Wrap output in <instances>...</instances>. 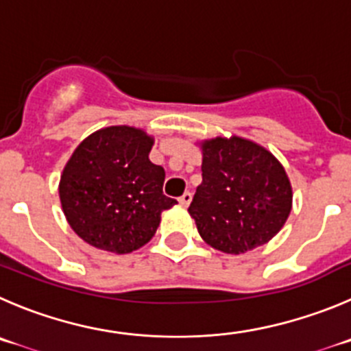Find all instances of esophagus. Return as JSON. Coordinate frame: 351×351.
<instances>
[{"mask_svg": "<svg viewBox=\"0 0 351 351\" xmlns=\"http://www.w3.org/2000/svg\"><path fill=\"white\" fill-rule=\"evenodd\" d=\"M178 201H180V204H182V206H189V204H191V201H192V194H191V192H185V194H183L182 197L178 199Z\"/></svg>", "mask_w": 351, "mask_h": 351, "instance_id": "obj_1", "label": "esophagus"}]
</instances>
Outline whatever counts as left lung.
<instances>
[{"instance_id": "1", "label": "left lung", "mask_w": 351, "mask_h": 351, "mask_svg": "<svg viewBox=\"0 0 351 351\" xmlns=\"http://www.w3.org/2000/svg\"><path fill=\"white\" fill-rule=\"evenodd\" d=\"M201 169L189 213L215 250L242 254L267 244L286 223L293 191L267 149L239 136L206 140Z\"/></svg>"}]
</instances>
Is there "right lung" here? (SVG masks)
<instances>
[{
    "mask_svg": "<svg viewBox=\"0 0 351 351\" xmlns=\"http://www.w3.org/2000/svg\"><path fill=\"white\" fill-rule=\"evenodd\" d=\"M145 131L110 126L80 143L60 176L69 225L98 250L126 254L156 234L160 213L176 204L162 194L165 168L150 162Z\"/></svg>",
    "mask_w": 351,
    "mask_h": 351,
    "instance_id": "add662e5",
    "label": "right lung"
}]
</instances>
